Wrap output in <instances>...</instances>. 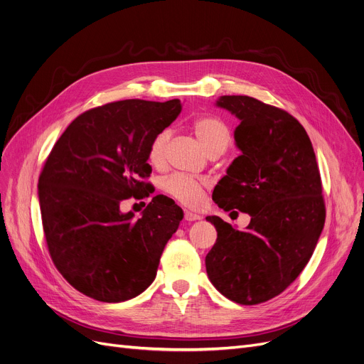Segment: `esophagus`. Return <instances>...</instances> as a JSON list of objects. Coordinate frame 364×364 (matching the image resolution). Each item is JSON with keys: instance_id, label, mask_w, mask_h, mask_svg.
Here are the masks:
<instances>
[{"instance_id": "34e87169", "label": "esophagus", "mask_w": 364, "mask_h": 364, "mask_svg": "<svg viewBox=\"0 0 364 364\" xmlns=\"http://www.w3.org/2000/svg\"><path fill=\"white\" fill-rule=\"evenodd\" d=\"M184 220L186 221H198V220H200V215H198L192 211H184Z\"/></svg>"}]
</instances>
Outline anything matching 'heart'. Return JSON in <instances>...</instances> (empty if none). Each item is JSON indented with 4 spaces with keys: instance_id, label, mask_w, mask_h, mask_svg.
I'll return each instance as SVG.
<instances>
[{
    "instance_id": "obj_1",
    "label": "heart",
    "mask_w": 364,
    "mask_h": 364,
    "mask_svg": "<svg viewBox=\"0 0 364 364\" xmlns=\"http://www.w3.org/2000/svg\"><path fill=\"white\" fill-rule=\"evenodd\" d=\"M193 134L196 136L200 146L205 149L209 156L221 155V153L230 144V129L218 118L215 117H202L198 118L192 124ZM171 132L164 129L158 132L151 139L147 149V159L153 165H161L165 158L166 144L169 141ZM205 181L196 180L187 176H171L164 181V190L180 203L193 206L202 200Z\"/></svg>"
}]
</instances>
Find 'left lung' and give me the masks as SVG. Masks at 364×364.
<instances>
[{"mask_svg":"<svg viewBox=\"0 0 364 364\" xmlns=\"http://www.w3.org/2000/svg\"><path fill=\"white\" fill-rule=\"evenodd\" d=\"M217 106L240 119L235 140L242 155L213 199L224 211L250 214L251 223L239 232L206 217L217 228L206 273L225 298L255 305L288 288L314 252L326 218L320 171L307 131L286 110L247 95H223Z\"/></svg>","mask_w":364,"mask_h":364,"instance_id":"left-lung-1","label":"left lung"}]
</instances>
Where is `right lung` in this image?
<instances>
[{"mask_svg":"<svg viewBox=\"0 0 364 364\" xmlns=\"http://www.w3.org/2000/svg\"><path fill=\"white\" fill-rule=\"evenodd\" d=\"M180 112L178 99L107 103L81 113L53 146L38 181L44 235L55 269L81 294L122 302L155 280L183 209L164 195L140 218L119 205L151 193L149 144Z\"/></svg>","mask_w":364,"mask_h":364,"instance_id":"add662e5","label":"right lung"}]
</instances>
